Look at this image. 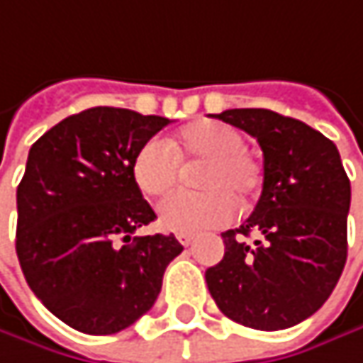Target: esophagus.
Here are the masks:
<instances>
[{
	"instance_id": "obj_1",
	"label": "esophagus",
	"mask_w": 363,
	"mask_h": 363,
	"mask_svg": "<svg viewBox=\"0 0 363 363\" xmlns=\"http://www.w3.org/2000/svg\"><path fill=\"white\" fill-rule=\"evenodd\" d=\"M177 239H179V243H181V245L186 247V245H191V243L195 241V235H191V233H179V235H177Z\"/></svg>"
}]
</instances>
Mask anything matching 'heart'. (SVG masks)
<instances>
[{"label": "heart", "instance_id": "b5f03b06", "mask_svg": "<svg viewBox=\"0 0 363 363\" xmlns=\"http://www.w3.org/2000/svg\"><path fill=\"white\" fill-rule=\"evenodd\" d=\"M182 168H195L199 193L172 195L160 203L157 216L172 233H199L235 218L237 206L247 210L259 195L264 170L245 151L243 135L224 122L199 120L181 128L164 143L147 141L133 160V179L143 195L170 193Z\"/></svg>", "mask_w": 363, "mask_h": 363}]
</instances>
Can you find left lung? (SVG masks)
<instances>
[{
    "label": "left lung",
    "mask_w": 363,
    "mask_h": 363,
    "mask_svg": "<svg viewBox=\"0 0 363 363\" xmlns=\"http://www.w3.org/2000/svg\"><path fill=\"white\" fill-rule=\"evenodd\" d=\"M214 118L257 139L264 186L247 220L222 233L224 257L206 270L220 312L255 330L291 328L330 297L347 262L351 184L337 145L301 120L272 110ZM259 240L245 244L243 236Z\"/></svg>",
    "instance_id": "8db88e82"
}]
</instances>
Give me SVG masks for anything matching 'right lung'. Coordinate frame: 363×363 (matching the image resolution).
Listing matches in <instances>:
<instances>
[{
  "label": "right lung",
  "mask_w": 363,
  "mask_h": 363,
  "mask_svg": "<svg viewBox=\"0 0 363 363\" xmlns=\"http://www.w3.org/2000/svg\"><path fill=\"white\" fill-rule=\"evenodd\" d=\"M168 118L124 108L68 116L33 143L18 184L16 253L30 291L86 335L128 328L155 303L174 235L133 237L155 220L133 160Z\"/></svg>",
  "instance_id": "1"
}]
</instances>
